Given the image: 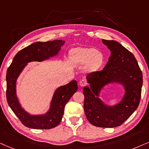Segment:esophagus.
<instances>
[{
    "instance_id": "esophagus-1",
    "label": "esophagus",
    "mask_w": 149,
    "mask_h": 149,
    "mask_svg": "<svg viewBox=\"0 0 149 149\" xmlns=\"http://www.w3.org/2000/svg\"><path fill=\"white\" fill-rule=\"evenodd\" d=\"M79 84H80V86H84L86 84V82L84 80H81L80 82H79Z\"/></svg>"
}]
</instances>
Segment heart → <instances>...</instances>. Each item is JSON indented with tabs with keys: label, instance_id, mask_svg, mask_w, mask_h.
I'll return each mask as SVG.
<instances>
[{
	"label": "heart",
	"instance_id": "heart-1",
	"mask_svg": "<svg viewBox=\"0 0 149 149\" xmlns=\"http://www.w3.org/2000/svg\"><path fill=\"white\" fill-rule=\"evenodd\" d=\"M70 61L74 66H84L88 71H96L104 63V55L93 47H78L70 52Z\"/></svg>",
	"mask_w": 149,
	"mask_h": 149
}]
</instances>
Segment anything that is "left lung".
<instances>
[{"mask_svg":"<svg viewBox=\"0 0 149 149\" xmlns=\"http://www.w3.org/2000/svg\"><path fill=\"white\" fill-rule=\"evenodd\" d=\"M110 50L108 62L102 71L90 73L84 86V109L86 118L93 125L112 128L122 125L135 112L141 97L142 73L132 52L114 40L102 39ZM118 84L124 94L117 104L110 106L100 99V93L108 84Z\"/></svg>","mask_w":149,"mask_h":149,"instance_id":"obj_1","label":"left lung"}]
</instances>
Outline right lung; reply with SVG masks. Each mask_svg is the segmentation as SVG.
Masks as SVG:
<instances>
[{
  "mask_svg": "<svg viewBox=\"0 0 149 149\" xmlns=\"http://www.w3.org/2000/svg\"><path fill=\"white\" fill-rule=\"evenodd\" d=\"M65 41L54 40L47 42H35L21 49L14 56L7 69V100L10 108L24 125L36 130H49L60 123L64 114L65 106L78 90L76 80L58 87L54 91L46 112L31 114L26 111L19 103L17 96V80L28 63L42 61L57 56L65 44Z\"/></svg>",
  "mask_w": 149,
  "mask_h": 149,
  "instance_id": "right-lung-1",
  "label": "right lung"
}]
</instances>
